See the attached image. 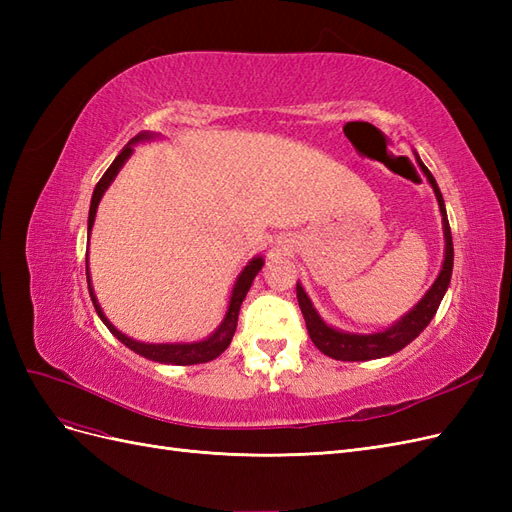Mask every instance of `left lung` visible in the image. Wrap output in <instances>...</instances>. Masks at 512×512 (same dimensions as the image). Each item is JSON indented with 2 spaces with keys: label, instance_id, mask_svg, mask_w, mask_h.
<instances>
[{
  "label": "left lung",
  "instance_id": "left-lung-1",
  "mask_svg": "<svg viewBox=\"0 0 512 512\" xmlns=\"http://www.w3.org/2000/svg\"><path fill=\"white\" fill-rule=\"evenodd\" d=\"M418 160V156H416ZM421 164L425 177L429 179L433 192H436L438 205L442 211V224H444V239H446V254H444V265L438 275V280L433 282V286L427 290L425 297L421 299L410 314H406L397 324H393L391 329H386L382 333H371V335H354V333H342L331 329L329 324H324V320L318 316L316 309L312 307V301L305 294V290L297 284V299L301 314L307 324V333L312 337V342L320 352H324L331 359L337 361H371V359H382V356H391L399 352L401 348H406L412 339L423 333V329L431 322V318L436 316L440 301L444 297V292L451 284V273H453V237H451V226H448L446 218V207L440 194V188L436 179L429 173V168L418 160Z\"/></svg>",
  "mask_w": 512,
  "mask_h": 512
}]
</instances>
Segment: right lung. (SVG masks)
Here are the masks:
<instances>
[{
	"instance_id": "right-lung-1",
	"label": "right lung",
	"mask_w": 512,
	"mask_h": 512,
	"mask_svg": "<svg viewBox=\"0 0 512 512\" xmlns=\"http://www.w3.org/2000/svg\"><path fill=\"white\" fill-rule=\"evenodd\" d=\"M145 138H151L149 132H141L138 136H134L132 141L123 147V151L119 153V156L115 158V162L106 168V173L102 175V179L98 181L96 190H94V196H91V207H89V222H87V230L91 232V226H94V220H96V211H98V203L102 194L106 192L108 185H111V181L115 179V175L119 173V168L123 166V162H126L130 156H132V143H138V141H145ZM262 265H265V260L262 258H254L250 265H247L241 275L237 277L235 282V288H232V297H230V305H228V312H226V318L224 322L220 324V329L215 331L209 339H205V342H196V344H143V342H136V339H130L128 335H123L121 331H117L111 322L106 320L104 312L100 309L98 301H96V294L94 290H91V282H89V267H87V282H89V297L91 301H94V307L98 316L102 318V322L108 327V331H111L121 344H126L130 350H134L136 354L145 356V359L149 361H158V363H168V365H196V363H207V361H213L218 359V356L228 348L232 335H235L237 331V320H239V309H241V303L245 299L247 290H250L252 282L256 273L262 269Z\"/></svg>"
}]
</instances>
